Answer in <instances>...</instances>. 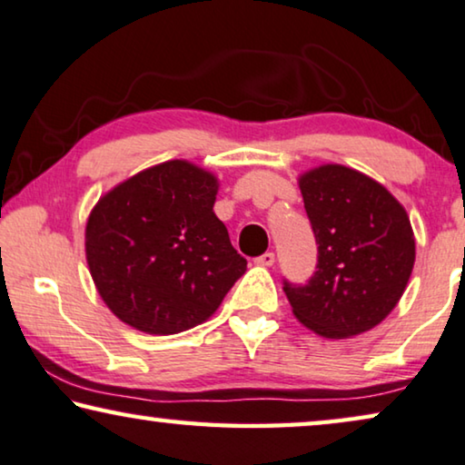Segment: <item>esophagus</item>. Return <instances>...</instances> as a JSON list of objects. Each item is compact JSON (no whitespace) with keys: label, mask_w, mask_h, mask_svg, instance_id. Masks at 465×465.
Returning <instances> with one entry per match:
<instances>
[{"label":"esophagus","mask_w":465,"mask_h":465,"mask_svg":"<svg viewBox=\"0 0 465 465\" xmlns=\"http://www.w3.org/2000/svg\"><path fill=\"white\" fill-rule=\"evenodd\" d=\"M254 262H256V265H261V267H272L273 262H275V254L273 252H265V254L256 256Z\"/></svg>","instance_id":"obj_1"}]
</instances>
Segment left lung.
Listing matches in <instances>:
<instances>
[{
  "instance_id": "left-lung-1",
  "label": "left lung",
  "mask_w": 465,
  "mask_h": 465,
  "mask_svg": "<svg viewBox=\"0 0 465 465\" xmlns=\"http://www.w3.org/2000/svg\"><path fill=\"white\" fill-rule=\"evenodd\" d=\"M299 188L320 256L309 283L283 282L292 313L330 341L370 331L397 307L411 277L410 214L382 183L344 164L302 173Z\"/></svg>"
}]
</instances>
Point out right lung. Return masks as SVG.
<instances>
[{
	"mask_svg": "<svg viewBox=\"0 0 465 465\" xmlns=\"http://www.w3.org/2000/svg\"><path fill=\"white\" fill-rule=\"evenodd\" d=\"M219 179L190 161L135 173L95 203L85 256L106 307L154 336L203 323L246 272L213 206Z\"/></svg>",
	"mask_w": 465,
	"mask_h": 465,
	"instance_id": "obj_1",
	"label": "right lung"
}]
</instances>
